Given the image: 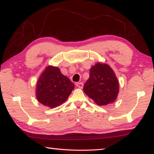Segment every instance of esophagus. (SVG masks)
<instances>
[{
    "label": "esophagus",
    "mask_w": 154,
    "mask_h": 154,
    "mask_svg": "<svg viewBox=\"0 0 154 154\" xmlns=\"http://www.w3.org/2000/svg\"><path fill=\"white\" fill-rule=\"evenodd\" d=\"M76 85L77 86L80 88V89H82L83 87V83L82 82H80V83H76Z\"/></svg>",
    "instance_id": "esophagus-1"
}]
</instances>
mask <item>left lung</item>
<instances>
[{"label": "left lung", "mask_w": 154, "mask_h": 154, "mask_svg": "<svg viewBox=\"0 0 154 154\" xmlns=\"http://www.w3.org/2000/svg\"><path fill=\"white\" fill-rule=\"evenodd\" d=\"M119 82L110 66L97 62L90 70L83 91L99 106L113 103L118 98Z\"/></svg>", "instance_id": "left-lung-1"}]
</instances>
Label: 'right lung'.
<instances>
[{"label": "right lung", "instance_id": "obj_1", "mask_svg": "<svg viewBox=\"0 0 154 154\" xmlns=\"http://www.w3.org/2000/svg\"><path fill=\"white\" fill-rule=\"evenodd\" d=\"M75 85L57 66H48L36 82V97L40 103L55 108L69 98Z\"/></svg>", "mask_w": 154, "mask_h": 154}]
</instances>
